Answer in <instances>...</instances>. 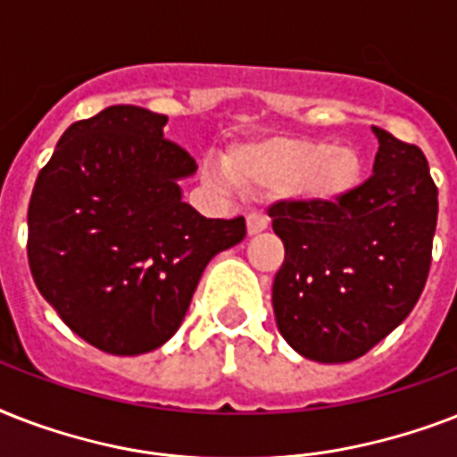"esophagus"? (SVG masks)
Listing matches in <instances>:
<instances>
[{
  "instance_id": "obj_1",
  "label": "esophagus",
  "mask_w": 457,
  "mask_h": 457,
  "mask_svg": "<svg viewBox=\"0 0 457 457\" xmlns=\"http://www.w3.org/2000/svg\"><path fill=\"white\" fill-rule=\"evenodd\" d=\"M268 218L263 213H249L246 218V229H249V235H258V232H263L268 228Z\"/></svg>"
}]
</instances>
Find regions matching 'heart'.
<instances>
[{
	"label": "heart",
	"mask_w": 457,
	"mask_h": 457,
	"mask_svg": "<svg viewBox=\"0 0 457 457\" xmlns=\"http://www.w3.org/2000/svg\"><path fill=\"white\" fill-rule=\"evenodd\" d=\"M222 168L237 185L285 189L294 199L320 206L348 199L361 187L365 170L353 146L285 135L229 149Z\"/></svg>",
	"instance_id": "b5f03b06"
}]
</instances>
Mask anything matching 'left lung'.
Instances as JSON below:
<instances>
[{
	"mask_svg": "<svg viewBox=\"0 0 457 457\" xmlns=\"http://www.w3.org/2000/svg\"><path fill=\"white\" fill-rule=\"evenodd\" d=\"M372 175L332 206L278 201L268 208L285 263L272 308L294 351L348 362L396 329L425 289L439 189L422 149L382 128Z\"/></svg>",
	"mask_w": 457,
	"mask_h": 457,
	"instance_id": "8db88e82",
	"label": "left lung"
}]
</instances>
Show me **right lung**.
I'll return each instance as SVG.
<instances>
[{
	"label": "right lung",
	"mask_w": 457,
	"mask_h": 457,
	"mask_svg": "<svg viewBox=\"0 0 457 457\" xmlns=\"http://www.w3.org/2000/svg\"><path fill=\"white\" fill-rule=\"evenodd\" d=\"M168 116L109 106L61 135L28 206L39 294L78 337L113 355L178 332L208 261L246 237L242 215L204 218L178 179L196 161L163 137Z\"/></svg>",
	"instance_id": "add662e5"
}]
</instances>
